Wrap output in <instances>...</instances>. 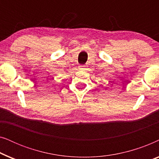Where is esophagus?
Returning <instances> with one entry per match:
<instances>
[{
	"instance_id": "34e87169",
	"label": "esophagus",
	"mask_w": 159,
	"mask_h": 159,
	"mask_svg": "<svg viewBox=\"0 0 159 159\" xmlns=\"http://www.w3.org/2000/svg\"><path fill=\"white\" fill-rule=\"evenodd\" d=\"M80 69H87V66L85 65H81V66H80Z\"/></svg>"
}]
</instances>
